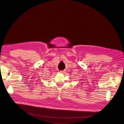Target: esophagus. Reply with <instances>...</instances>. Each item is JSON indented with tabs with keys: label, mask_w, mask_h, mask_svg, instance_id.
Masks as SVG:
<instances>
[{
	"label": "esophagus",
	"mask_w": 124,
	"mask_h": 124,
	"mask_svg": "<svg viewBox=\"0 0 124 124\" xmlns=\"http://www.w3.org/2000/svg\"><path fill=\"white\" fill-rule=\"evenodd\" d=\"M60 73L64 74V73H65V70H64V71H60Z\"/></svg>",
	"instance_id": "34e87169"
}]
</instances>
